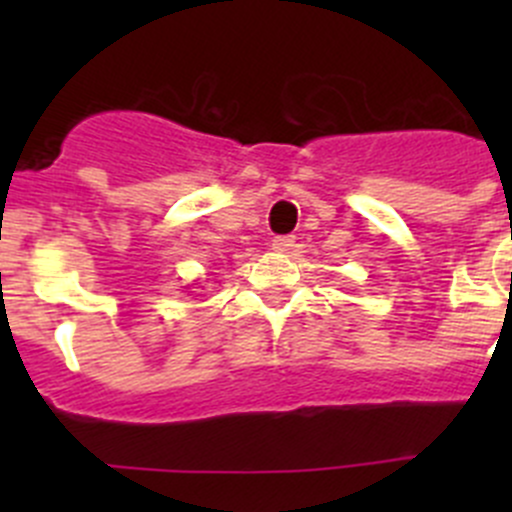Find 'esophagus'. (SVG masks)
Segmentation results:
<instances>
[{"label":"esophagus","instance_id":"34e87169","mask_svg":"<svg viewBox=\"0 0 512 512\" xmlns=\"http://www.w3.org/2000/svg\"><path fill=\"white\" fill-rule=\"evenodd\" d=\"M294 247V235H280L272 240V250L275 252H289Z\"/></svg>","mask_w":512,"mask_h":512}]
</instances>
